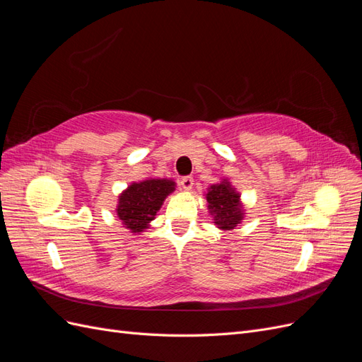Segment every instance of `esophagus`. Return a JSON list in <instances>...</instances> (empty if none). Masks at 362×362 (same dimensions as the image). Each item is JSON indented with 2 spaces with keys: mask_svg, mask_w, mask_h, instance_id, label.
I'll list each match as a JSON object with an SVG mask.
<instances>
[{
  "mask_svg": "<svg viewBox=\"0 0 362 362\" xmlns=\"http://www.w3.org/2000/svg\"><path fill=\"white\" fill-rule=\"evenodd\" d=\"M180 184H181V187H182L184 190H192L194 181H193L192 177H182L181 181H180Z\"/></svg>",
  "mask_w": 362,
  "mask_h": 362,
  "instance_id": "obj_1",
  "label": "esophagus"
}]
</instances>
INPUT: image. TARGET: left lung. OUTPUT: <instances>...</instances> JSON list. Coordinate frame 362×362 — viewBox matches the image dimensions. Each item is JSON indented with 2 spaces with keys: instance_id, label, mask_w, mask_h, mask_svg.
I'll use <instances>...</instances> for the list:
<instances>
[{
  "instance_id": "left-lung-1",
  "label": "left lung",
  "mask_w": 362,
  "mask_h": 362,
  "mask_svg": "<svg viewBox=\"0 0 362 362\" xmlns=\"http://www.w3.org/2000/svg\"><path fill=\"white\" fill-rule=\"evenodd\" d=\"M208 210L214 216V223L221 229H234L243 221V208L240 194L228 181L214 184L206 193Z\"/></svg>"
}]
</instances>
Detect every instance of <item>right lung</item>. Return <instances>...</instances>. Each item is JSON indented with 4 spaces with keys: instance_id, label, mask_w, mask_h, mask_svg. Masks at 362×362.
<instances>
[{
    "instance_id": "add662e5",
    "label": "right lung",
    "mask_w": 362,
    "mask_h": 362,
    "mask_svg": "<svg viewBox=\"0 0 362 362\" xmlns=\"http://www.w3.org/2000/svg\"><path fill=\"white\" fill-rule=\"evenodd\" d=\"M173 190L175 182L172 180L151 178L133 182L119 196L117 217L131 233H144L149 222L154 221L166 196Z\"/></svg>"
}]
</instances>
